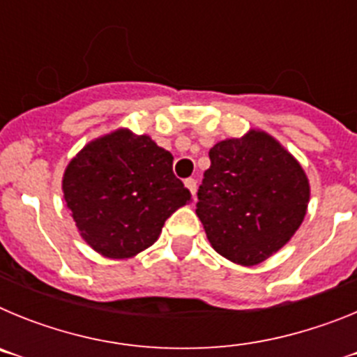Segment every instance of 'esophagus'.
<instances>
[{
	"instance_id": "34e87169",
	"label": "esophagus",
	"mask_w": 357,
	"mask_h": 357,
	"mask_svg": "<svg viewBox=\"0 0 357 357\" xmlns=\"http://www.w3.org/2000/svg\"><path fill=\"white\" fill-rule=\"evenodd\" d=\"M184 185L189 189V193L195 197V193H197V181H195V178H185Z\"/></svg>"
}]
</instances>
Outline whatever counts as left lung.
Wrapping results in <instances>:
<instances>
[{"mask_svg": "<svg viewBox=\"0 0 357 357\" xmlns=\"http://www.w3.org/2000/svg\"><path fill=\"white\" fill-rule=\"evenodd\" d=\"M197 214L211 247L241 266H255L284 247L307 211L309 181L275 137L250 128L209 150Z\"/></svg>", "mask_w": 357, "mask_h": 357, "instance_id": "8db88e82", "label": "left lung"}]
</instances>
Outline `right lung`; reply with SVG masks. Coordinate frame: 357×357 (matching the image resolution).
<instances>
[{
	"label": "right lung",
	"instance_id": "obj_1",
	"mask_svg": "<svg viewBox=\"0 0 357 357\" xmlns=\"http://www.w3.org/2000/svg\"><path fill=\"white\" fill-rule=\"evenodd\" d=\"M172 166L168 150L128 128L89 141L62 176L82 239L109 259H128L151 247L164 222L191 202Z\"/></svg>",
	"mask_w": 357,
	"mask_h": 357
}]
</instances>
